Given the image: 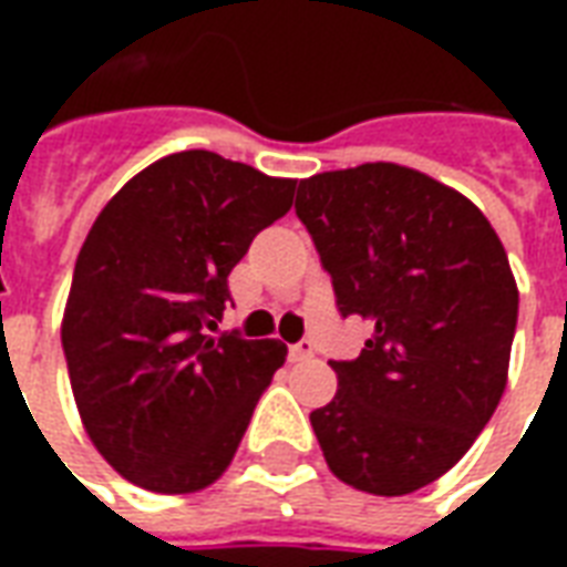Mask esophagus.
Listing matches in <instances>:
<instances>
[{
  "mask_svg": "<svg viewBox=\"0 0 567 567\" xmlns=\"http://www.w3.org/2000/svg\"><path fill=\"white\" fill-rule=\"evenodd\" d=\"M288 358H291V361H307V358H312V343H309V340L295 343L291 349H288Z\"/></svg>",
  "mask_w": 567,
  "mask_h": 567,
  "instance_id": "obj_1",
  "label": "esophagus"
}]
</instances>
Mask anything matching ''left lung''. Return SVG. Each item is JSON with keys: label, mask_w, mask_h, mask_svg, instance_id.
Listing matches in <instances>:
<instances>
[{"label": "left lung", "mask_w": 567, "mask_h": 567, "mask_svg": "<svg viewBox=\"0 0 567 567\" xmlns=\"http://www.w3.org/2000/svg\"><path fill=\"white\" fill-rule=\"evenodd\" d=\"M297 218L331 272L337 307L373 324L337 394L309 422L346 486L410 495L471 450L511 368L519 291L486 215L455 187L361 163L303 178Z\"/></svg>", "instance_id": "8db88e82"}]
</instances>
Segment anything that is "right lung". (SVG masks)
Segmentation results:
<instances>
[{
  "mask_svg": "<svg viewBox=\"0 0 567 567\" xmlns=\"http://www.w3.org/2000/svg\"><path fill=\"white\" fill-rule=\"evenodd\" d=\"M295 187L215 151H178L96 215L60 333L84 431L130 483L187 495L234 462L288 349L209 331L227 276L291 209Z\"/></svg>",
  "mask_w": 567,
  "mask_h": 567,
  "instance_id": "right-lung-1",
  "label": "right lung"
}]
</instances>
